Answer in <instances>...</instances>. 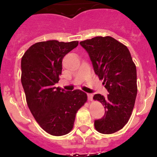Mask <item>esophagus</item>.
Instances as JSON below:
<instances>
[{
    "label": "esophagus",
    "mask_w": 157,
    "mask_h": 157,
    "mask_svg": "<svg viewBox=\"0 0 157 157\" xmlns=\"http://www.w3.org/2000/svg\"><path fill=\"white\" fill-rule=\"evenodd\" d=\"M87 96H88V100L89 101H92V98H93V94H87Z\"/></svg>",
    "instance_id": "34e87169"
}]
</instances>
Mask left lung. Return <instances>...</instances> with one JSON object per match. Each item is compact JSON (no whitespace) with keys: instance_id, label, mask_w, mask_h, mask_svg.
<instances>
[{"instance_id":"1","label":"left lung","mask_w":157,"mask_h":157,"mask_svg":"<svg viewBox=\"0 0 157 157\" xmlns=\"http://www.w3.org/2000/svg\"><path fill=\"white\" fill-rule=\"evenodd\" d=\"M80 44L109 92L106 97L96 94L93 98L105 108L104 117L94 121V127L101 133H114L124 127L132 114L137 94L136 67L128 48L114 38L97 36Z\"/></svg>"}]
</instances>
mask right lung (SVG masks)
Returning <instances> with one entry per match:
<instances>
[{"label": "right lung", "mask_w": 157, "mask_h": 157, "mask_svg": "<svg viewBox=\"0 0 157 157\" xmlns=\"http://www.w3.org/2000/svg\"><path fill=\"white\" fill-rule=\"evenodd\" d=\"M77 45V41L37 42L21 58V83L27 106L39 126L52 136L71 132L76 113L87 101V94L80 89L66 92L54 86L62 74L63 57Z\"/></svg>", "instance_id": "1"}]
</instances>
